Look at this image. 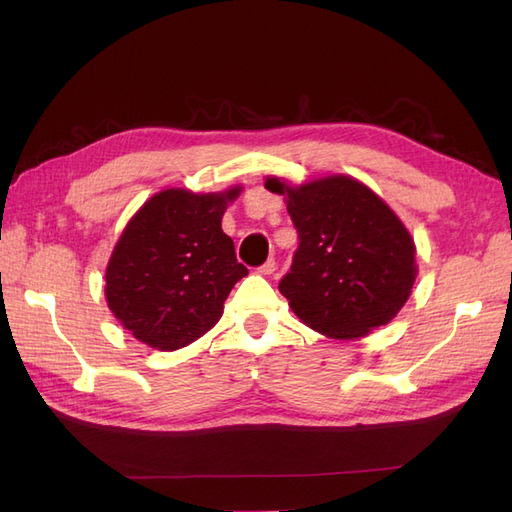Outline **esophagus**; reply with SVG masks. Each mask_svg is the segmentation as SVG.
<instances>
[{"instance_id":"1","label":"esophagus","mask_w":512,"mask_h":512,"mask_svg":"<svg viewBox=\"0 0 512 512\" xmlns=\"http://www.w3.org/2000/svg\"><path fill=\"white\" fill-rule=\"evenodd\" d=\"M275 269H277V262H275V258H269V260L265 262V265H260V267H258V273H260V275H271Z\"/></svg>"}]
</instances>
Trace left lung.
Wrapping results in <instances>:
<instances>
[{
  "mask_svg": "<svg viewBox=\"0 0 512 512\" xmlns=\"http://www.w3.org/2000/svg\"><path fill=\"white\" fill-rule=\"evenodd\" d=\"M299 247L280 292L309 329L333 339H356L391 322L416 280V247L406 226L380 196L346 175L288 188Z\"/></svg>",
  "mask_w": 512,
  "mask_h": 512,
  "instance_id": "obj_1",
  "label": "left lung"
}]
</instances>
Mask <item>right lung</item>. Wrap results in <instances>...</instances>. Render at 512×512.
<instances>
[{
	"instance_id": "add662e5",
	"label": "right lung",
	"mask_w": 512,
	"mask_h": 512,
	"mask_svg": "<svg viewBox=\"0 0 512 512\" xmlns=\"http://www.w3.org/2000/svg\"><path fill=\"white\" fill-rule=\"evenodd\" d=\"M241 188L222 194L164 190L136 211L106 267V301L138 342L177 350L220 320L247 269L222 230Z\"/></svg>"
}]
</instances>
